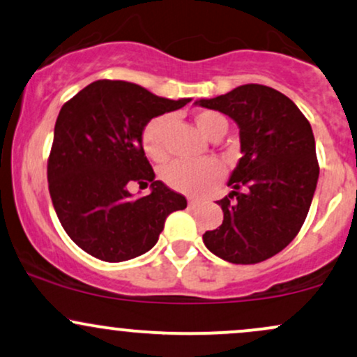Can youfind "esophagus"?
I'll return each instance as SVG.
<instances>
[{
  "label": "esophagus",
  "instance_id": "34e87169",
  "mask_svg": "<svg viewBox=\"0 0 357 357\" xmlns=\"http://www.w3.org/2000/svg\"><path fill=\"white\" fill-rule=\"evenodd\" d=\"M188 204H190V208H196V206H199V202L198 199H190Z\"/></svg>",
  "mask_w": 357,
  "mask_h": 357
}]
</instances>
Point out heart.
<instances>
[{
    "instance_id": "1",
    "label": "heart",
    "mask_w": 357,
    "mask_h": 357,
    "mask_svg": "<svg viewBox=\"0 0 357 357\" xmlns=\"http://www.w3.org/2000/svg\"><path fill=\"white\" fill-rule=\"evenodd\" d=\"M171 124V116H158L151 119L142 129V149L153 161H165L166 130ZM195 124L206 139L225 136L228 121L216 110H199L195 114ZM223 176V166L216 159L208 158L202 161H176L162 171V178L173 190L186 195H203L210 191Z\"/></svg>"
}]
</instances>
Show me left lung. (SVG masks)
<instances>
[{"mask_svg":"<svg viewBox=\"0 0 357 357\" xmlns=\"http://www.w3.org/2000/svg\"><path fill=\"white\" fill-rule=\"evenodd\" d=\"M195 104L227 114L240 129L241 158L233 191L218 204L223 223L203 241L230 264H258L277 255L304 225L319 179L312 127L289 97L247 84Z\"/></svg>","mask_w":357,"mask_h":357,"instance_id":"obj_1","label":"left lung"}]
</instances>
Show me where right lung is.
Here are the masks:
<instances>
[{
	"label": "right lung",
	"instance_id": "1",
	"mask_svg": "<svg viewBox=\"0 0 357 357\" xmlns=\"http://www.w3.org/2000/svg\"><path fill=\"white\" fill-rule=\"evenodd\" d=\"M191 99L158 97L130 82L97 80L60 109L48 158V190L61 227L73 243L104 261H124L158 243L165 221L186 198L155 181L142 149L153 117ZM130 182L151 184L132 199Z\"/></svg>",
	"mask_w": 357,
	"mask_h": 357
}]
</instances>
